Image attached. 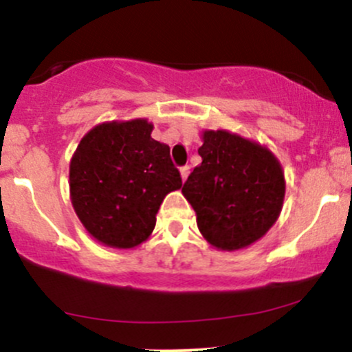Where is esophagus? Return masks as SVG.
Returning <instances> with one entry per match:
<instances>
[{
	"label": "esophagus",
	"instance_id": "34e87169",
	"mask_svg": "<svg viewBox=\"0 0 352 352\" xmlns=\"http://www.w3.org/2000/svg\"><path fill=\"white\" fill-rule=\"evenodd\" d=\"M188 177V166H182L180 168V179H182V182H186Z\"/></svg>",
	"mask_w": 352,
	"mask_h": 352
}]
</instances>
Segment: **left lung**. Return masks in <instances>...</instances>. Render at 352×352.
Listing matches in <instances>:
<instances>
[{
    "mask_svg": "<svg viewBox=\"0 0 352 352\" xmlns=\"http://www.w3.org/2000/svg\"><path fill=\"white\" fill-rule=\"evenodd\" d=\"M202 164L184 184L204 239L219 251L251 246L272 229L285 199V173L268 146L228 129H202Z\"/></svg>",
    "mask_w": 352,
    "mask_h": 352,
    "instance_id": "1",
    "label": "left lung"
}]
</instances>
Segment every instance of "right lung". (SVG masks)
Here are the masks:
<instances>
[{"label": "right lung", "mask_w": 352, "mask_h": 352, "mask_svg": "<svg viewBox=\"0 0 352 352\" xmlns=\"http://www.w3.org/2000/svg\"><path fill=\"white\" fill-rule=\"evenodd\" d=\"M146 118L96 124L69 165L70 202L91 238L131 250L151 236L165 195L182 187L170 148Z\"/></svg>", "instance_id": "add662e5"}]
</instances>
